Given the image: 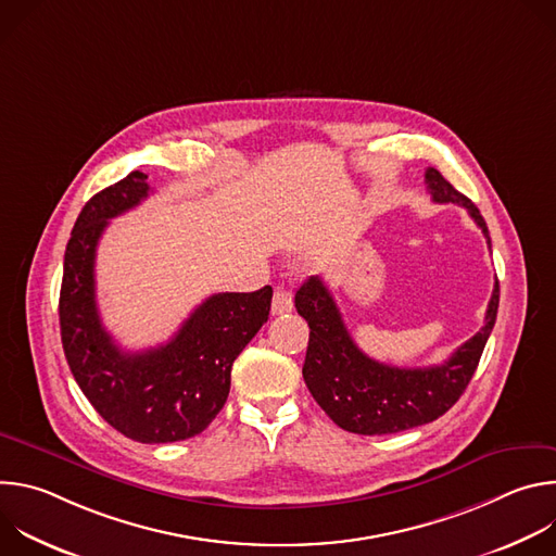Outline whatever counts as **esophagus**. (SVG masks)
I'll return each mask as SVG.
<instances>
[{"label": "esophagus", "instance_id": "esophagus-1", "mask_svg": "<svg viewBox=\"0 0 556 556\" xmlns=\"http://www.w3.org/2000/svg\"><path fill=\"white\" fill-rule=\"evenodd\" d=\"M292 309V294L283 288H277L275 294H273V305H270V312L273 314H286Z\"/></svg>", "mask_w": 556, "mask_h": 556}]
</instances>
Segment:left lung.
<instances>
[{
	"mask_svg": "<svg viewBox=\"0 0 556 556\" xmlns=\"http://www.w3.org/2000/svg\"><path fill=\"white\" fill-rule=\"evenodd\" d=\"M433 202L459 204L486 237L489 226L466 195L453 189L438 169H427ZM500 305L495 281L482 330L459 345L442 365L393 367L369 358L350 337L341 312L321 277H309L294 294V307L309 326L303 380L319 407L345 431L361 435L401 433L444 416L464 393L493 332Z\"/></svg>",
	"mask_w": 556,
	"mask_h": 556,
	"instance_id": "8db88e82",
	"label": "left lung"
}]
</instances>
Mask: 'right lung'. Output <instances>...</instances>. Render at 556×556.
Returning a JSON list of instances; mask_svg holds the SVG:
<instances>
[{
	"label": "right lung",
	"mask_w": 556,
	"mask_h": 556,
	"mask_svg": "<svg viewBox=\"0 0 556 556\" xmlns=\"http://www.w3.org/2000/svg\"><path fill=\"white\" fill-rule=\"evenodd\" d=\"M147 195V176L131 172L78 213L65 247L59 324L72 376L101 418L125 438L165 444L202 433L219 414L235 358L268 321L273 288L213 294L169 343L123 352L97 307V247L110 219Z\"/></svg>",
	"instance_id": "obj_1"
}]
</instances>
